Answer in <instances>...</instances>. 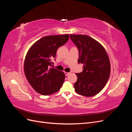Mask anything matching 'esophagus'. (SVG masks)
Returning a JSON list of instances; mask_svg holds the SVG:
<instances>
[{
    "instance_id": "1",
    "label": "esophagus",
    "mask_w": 132,
    "mask_h": 132,
    "mask_svg": "<svg viewBox=\"0 0 132 132\" xmlns=\"http://www.w3.org/2000/svg\"><path fill=\"white\" fill-rule=\"evenodd\" d=\"M64 74H65V75L66 76H67V75H68L70 74V73H68V72H64Z\"/></svg>"
}]
</instances>
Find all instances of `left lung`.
I'll return each mask as SVG.
<instances>
[{"label": "left lung", "mask_w": 132, "mask_h": 132, "mask_svg": "<svg viewBox=\"0 0 132 132\" xmlns=\"http://www.w3.org/2000/svg\"><path fill=\"white\" fill-rule=\"evenodd\" d=\"M70 39L79 50L78 63L83 70L77 73L74 86L76 93L87 97L99 93L106 85L111 72L110 59L100 43L89 36L70 35Z\"/></svg>", "instance_id": "1"}]
</instances>
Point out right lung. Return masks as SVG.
<instances>
[{"instance_id": "obj_1", "label": "right lung", "mask_w": 132, "mask_h": 132, "mask_svg": "<svg viewBox=\"0 0 132 132\" xmlns=\"http://www.w3.org/2000/svg\"><path fill=\"white\" fill-rule=\"evenodd\" d=\"M68 34L51 35L38 39L28 51L24 72L31 86L38 93L50 95L58 92L64 81V72L51 68L57 50L68 41Z\"/></svg>"}]
</instances>
